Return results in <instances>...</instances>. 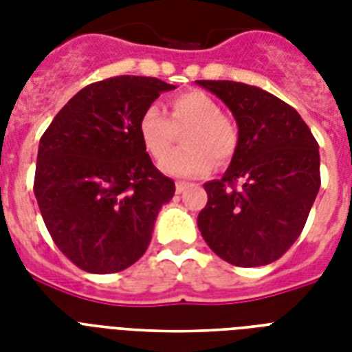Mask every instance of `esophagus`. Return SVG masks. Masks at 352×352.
Returning <instances> with one entry per match:
<instances>
[{
  "mask_svg": "<svg viewBox=\"0 0 352 352\" xmlns=\"http://www.w3.org/2000/svg\"><path fill=\"white\" fill-rule=\"evenodd\" d=\"M186 188H188L186 182H177V184H175L177 193H182V192H184V190H186Z\"/></svg>",
  "mask_w": 352,
  "mask_h": 352,
  "instance_id": "34e87169",
  "label": "esophagus"
}]
</instances>
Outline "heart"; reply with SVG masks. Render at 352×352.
<instances>
[{"instance_id": "1", "label": "heart", "mask_w": 352, "mask_h": 352, "mask_svg": "<svg viewBox=\"0 0 352 352\" xmlns=\"http://www.w3.org/2000/svg\"><path fill=\"white\" fill-rule=\"evenodd\" d=\"M182 131L185 148L166 157L176 133ZM138 137L149 157L155 160L166 157L160 164L164 173L182 179L206 175L215 160L225 164L234 157L239 142L234 122L226 118L219 104L203 91H186L173 96L170 118L157 106L146 107L138 120Z\"/></svg>"}]
</instances>
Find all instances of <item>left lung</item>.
Here are the masks:
<instances>
[{"instance_id":"obj_1","label":"left lung","mask_w":352,"mask_h":352,"mask_svg":"<svg viewBox=\"0 0 352 352\" xmlns=\"http://www.w3.org/2000/svg\"><path fill=\"white\" fill-rule=\"evenodd\" d=\"M225 102L239 142L197 226L212 250L235 267H261L294 245L320 190V151L300 113L256 85L197 80Z\"/></svg>"}]
</instances>
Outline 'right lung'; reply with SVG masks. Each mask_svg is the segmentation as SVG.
I'll return each instance as SVG.
<instances>
[{
  "label": "right lung",
  "mask_w": 352,
  "mask_h": 352,
  "mask_svg": "<svg viewBox=\"0 0 352 352\" xmlns=\"http://www.w3.org/2000/svg\"><path fill=\"white\" fill-rule=\"evenodd\" d=\"M171 89L149 76L95 82L40 138L34 195L41 217L63 256L85 272H120L138 261L159 210L175 193L138 137L144 109Z\"/></svg>",
  "instance_id": "1"
}]
</instances>
